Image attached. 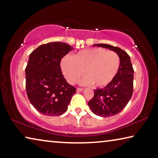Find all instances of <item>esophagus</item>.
Wrapping results in <instances>:
<instances>
[{"mask_svg": "<svg viewBox=\"0 0 158 158\" xmlns=\"http://www.w3.org/2000/svg\"><path fill=\"white\" fill-rule=\"evenodd\" d=\"M84 90V89H82V88H77V92H81V91H82Z\"/></svg>", "mask_w": 158, "mask_h": 158, "instance_id": "34e87169", "label": "esophagus"}]
</instances>
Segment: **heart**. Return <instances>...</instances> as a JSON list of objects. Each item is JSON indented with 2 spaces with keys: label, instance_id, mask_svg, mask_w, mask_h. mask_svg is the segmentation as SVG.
<instances>
[{
  "label": "heart",
  "instance_id": "obj_1",
  "mask_svg": "<svg viewBox=\"0 0 158 158\" xmlns=\"http://www.w3.org/2000/svg\"><path fill=\"white\" fill-rule=\"evenodd\" d=\"M119 56L113 51L102 48L83 50L73 57L66 56L61 60L62 73L69 84H74L84 73L86 77L81 84H91L102 88L113 81L119 71Z\"/></svg>",
  "mask_w": 158,
  "mask_h": 158
}]
</instances>
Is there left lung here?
Listing matches in <instances>:
<instances>
[{
  "label": "left lung",
  "instance_id": "left-lung-1",
  "mask_svg": "<svg viewBox=\"0 0 158 158\" xmlns=\"http://www.w3.org/2000/svg\"><path fill=\"white\" fill-rule=\"evenodd\" d=\"M95 46L108 48L118 55L120 66L116 77L103 89L94 91V96L88 105L95 114L107 117L121 112L133 94L134 69L128 54L118 47L108 44H94Z\"/></svg>",
  "mask_w": 158,
  "mask_h": 158
}]
</instances>
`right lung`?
Instances as JSON below:
<instances>
[{"instance_id": "obj_1", "label": "right lung", "mask_w": 158, "mask_h": 158, "mask_svg": "<svg viewBox=\"0 0 158 158\" xmlns=\"http://www.w3.org/2000/svg\"><path fill=\"white\" fill-rule=\"evenodd\" d=\"M74 48L62 42L41 45L29 55L25 69L29 101L40 113L59 116L66 112L75 87L62 75L61 59Z\"/></svg>"}]
</instances>
